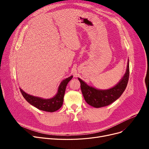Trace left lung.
I'll return each mask as SVG.
<instances>
[{
  "label": "left lung",
  "mask_w": 149,
  "mask_h": 149,
  "mask_svg": "<svg viewBox=\"0 0 149 149\" xmlns=\"http://www.w3.org/2000/svg\"><path fill=\"white\" fill-rule=\"evenodd\" d=\"M129 77V61L128 60L126 72L123 77L113 88L100 90L89 86L80 79H78L80 82L81 90L86 103L90 106L96 108L104 107L112 104L121 97L126 89Z\"/></svg>",
  "instance_id": "1"
}]
</instances>
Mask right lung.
Wrapping results in <instances>:
<instances>
[{
    "mask_svg": "<svg viewBox=\"0 0 149 149\" xmlns=\"http://www.w3.org/2000/svg\"><path fill=\"white\" fill-rule=\"evenodd\" d=\"M72 77L73 76L72 75L63 80L59 85L57 94L53 98L49 99H43L31 95L25 92L21 88H20V91L23 97L31 105L41 111L53 112L58 110L62 106L66 86L69 81L72 79Z\"/></svg>",
    "mask_w": 149,
    "mask_h": 149,
    "instance_id": "obj_1",
    "label": "right lung"
}]
</instances>
